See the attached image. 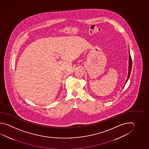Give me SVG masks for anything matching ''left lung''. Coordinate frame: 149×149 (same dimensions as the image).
Returning <instances> with one entry per match:
<instances>
[{"label":"left lung","mask_w":149,"mask_h":149,"mask_svg":"<svg viewBox=\"0 0 149 149\" xmlns=\"http://www.w3.org/2000/svg\"><path fill=\"white\" fill-rule=\"evenodd\" d=\"M129 72H128V75H127V77L126 79V81L125 83V84L127 83V81H128V79H129L130 75V73H131V69H132V59H131V57L130 54V52H129ZM124 84V85H125Z\"/></svg>","instance_id":"8db88e82"}]
</instances>
